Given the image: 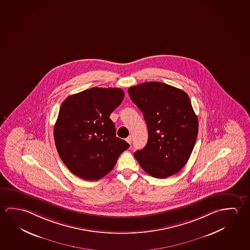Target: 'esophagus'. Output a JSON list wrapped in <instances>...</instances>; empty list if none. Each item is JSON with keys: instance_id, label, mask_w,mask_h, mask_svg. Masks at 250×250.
Masks as SVG:
<instances>
[{"instance_id": "esophagus-1", "label": "esophagus", "mask_w": 250, "mask_h": 250, "mask_svg": "<svg viewBox=\"0 0 250 250\" xmlns=\"http://www.w3.org/2000/svg\"><path fill=\"white\" fill-rule=\"evenodd\" d=\"M131 139H132V138H131V136H129L128 138H126L127 142L129 144H131Z\"/></svg>"}]
</instances>
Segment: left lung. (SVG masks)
Masks as SVG:
<instances>
[{"label": "left lung", "instance_id": "obj_1", "mask_svg": "<svg viewBox=\"0 0 250 250\" xmlns=\"http://www.w3.org/2000/svg\"><path fill=\"white\" fill-rule=\"evenodd\" d=\"M128 93L143 112L148 129L146 146L134 152L140 167L158 179L180 172L192 153L199 129L188 95L160 82L131 86Z\"/></svg>", "mask_w": 250, "mask_h": 250}]
</instances>
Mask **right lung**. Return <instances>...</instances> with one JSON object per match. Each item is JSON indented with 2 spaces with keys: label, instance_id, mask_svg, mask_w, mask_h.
<instances>
[{
  "label": "right lung",
  "instance_id": "1",
  "mask_svg": "<svg viewBox=\"0 0 250 250\" xmlns=\"http://www.w3.org/2000/svg\"><path fill=\"white\" fill-rule=\"evenodd\" d=\"M125 97L119 88L94 87L70 95L54 127L58 154L76 176L98 180L111 172L129 144L116 137L110 115Z\"/></svg>",
  "mask_w": 250,
  "mask_h": 250
}]
</instances>
